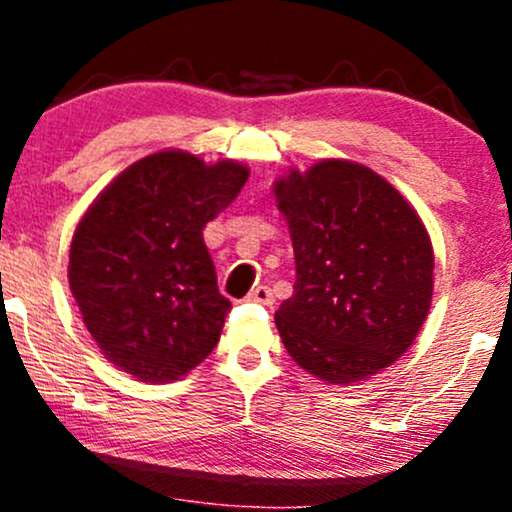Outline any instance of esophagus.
I'll list each match as a JSON object with an SVG mask.
<instances>
[{"mask_svg": "<svg viewBox=\"0 0 512 512\" xmlns=\"http://www.w3.org/2000/svg\"><path fill=\"white\" fill-rule=\"evenodd\" d=\"M248 301H255V303H262V305H272L274 303V293L269 286H257V289H252L248 293Z\"/></svg>", "mask_w": 512, "mask_h": 512, "instance_id": "obj_1", "label": "esophagus"}]
</instances>
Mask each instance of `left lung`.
Masks as SVG:
<instances>
[{"label":"left lung","instance_id":"8db88e82","mask_svg":"<svg viewBox=\"0 0 512 512\" xmlns=\"http://www.w3.org/2000/svg\"><path fill=\"white\" fill-rule=\"evenodd\" d=\"M296 257L276 310L293 361L330 385L392 366L433 298V245L416 209L361 163L325 158L274 182Z\"/></svg>","mask_w":512,"mask_h":512}]
</instances>
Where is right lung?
Masks as SVG:
<instances>
[{
    "label": "right lung",
    "instance_id": "obj_1",
    "mask_svg": "<svg viewBox=\"0 0 512 512\" xmlns=\"http://www.w3.org/2000/svg\"><path fill=\"white\" fill-rule=\"evenodd\" d=\"M238 161L158 151L132 163L76 226L69 289L113 366L170 383L219 344L231 301L216 286L202 231L243 190Z\"/></svg>",
    "mask_w": 512,
    "mask_h": 512
}]
</instances>
